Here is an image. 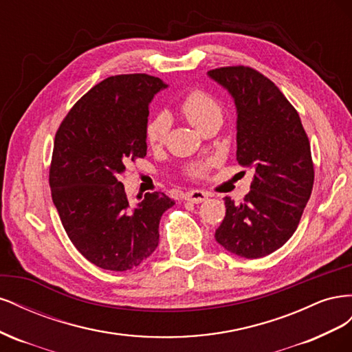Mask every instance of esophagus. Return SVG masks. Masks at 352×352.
<instances>
[{
  "label": "esophagus",
  "mask_w": 352,
  "mask_h": 352,
  "mask_svg": "<svg viewBox=\"0 0 352 352\" xmlns=\"http://www.w3.org/2000/svg\"><path fill=\"white\" fill-rule=\"evenodd\" d=\"M207 198H208V194H207V192H204V190H198V189L190 190V192H188V194H186V197H185V199H186V201L194 202V204H199V202L206 201Z\"/></svg>",
  "instance_id": "34e87169"
}]
</instances>
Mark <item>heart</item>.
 Segmentation results:
<instances>
[{"instance_id": "b5f03b06", "label": "heart", "mask_w": 352, "mask_h": 352, "mask_svg": "<svg viewBox=\"0 0 352 352\" xmlns=\"http://www.w3.org/2000/svg\"><path fill=\"white\" fill-rule=\"evenodd\" d=\"M180 111L188 119V122L199 131L206 123L221 119L220 104L202 91H192L188 94L180 104ZM168 131V119L164 114H158L145 126V141L151 148L162 146L166 141ZM207 164H194L189 167V175L201 177L207 173Z\"/></svg>"}]
</instances>
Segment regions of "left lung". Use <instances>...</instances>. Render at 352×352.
Wrapping results in <instances>:
<instances>
[{"label": "left lung", "instance_id": "1", "mask_svg": "<svg viewBox=\"0 0 352 352\" xmlns=\"http://www.w3.org/2000/svg\"><path fill=\"white\" fill-rule=\"evenodd\" d=\"M236 107V160L254 170L251 190L235 204L225 197L226 216L216 241L243 258L279 250L298 228L311 195L314 168L300 116L276 85L251 67L210 70Z\"/></svg>", "mask_w": 352, "mask_h": 352}]
</instances>
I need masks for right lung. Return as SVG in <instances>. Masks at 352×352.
Returning a JSON list of instances; mask_svg holds the SVG:
<instances>
[{
    "label": "right lung",
    "instance_id": "add662e5",
    "mask_svg": "<svg viewBox=\"0 0 352 352\" xmlns=\"http://www.w3.org/2000/svg\"><path fill=\"white\" fill-rule=\"evenodd\" d=\"M167 87L142 73L104 79L73 105L56 133L52 202L76 250L104 270H131L150 257L160 219L175 206L163 192L131 206L119 180L127 164L146 155L148 109Z\"/></svg>",
    "mask_w": 352,
    "mask_h": 352
}]
</instances>
